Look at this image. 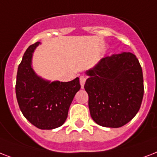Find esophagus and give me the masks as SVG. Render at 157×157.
Segmentation results:
<instances>
[{
    "label": "esophagus",
    "instance_id": "obj_1",
    "mask_svg": "<svg viewBox=\"0 0 157 157\" xmlns=\"http://www.w3.org/2000/svg\"><path fill=\"white\" fill-rule=\"evenodd\" d=\"M86 76H80V83H81V88H84V85H85V83H86Z\"/></svg>",
    "mask_w": 157,
    "mask_h": 157
}]
</instances>
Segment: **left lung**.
<instances>
[{
	"label": "left lung",
	"mask_w": 157,
	"mask_h": 157,
	"mask_svg": "<svg viewBox=\"0 0 157 157\" xmlns=\"http://www.w3.org/2000/svg\"><path fill=\"white\" fill-rule=\"evenodd\" d=\"M92 119L100 126L120 128L134 118L142 105L144 86L138 59L131 52L104 57L86 71Z\"/></svg>",
	"instance_id": "8db88e82"
}]
</instances>
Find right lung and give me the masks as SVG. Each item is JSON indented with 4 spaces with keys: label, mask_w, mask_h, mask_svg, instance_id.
Returning <instances> with one entry per match:
<instances>
[{
    "label": "right lung",
    "mask_w": 157,
    "mask_h": 157,
    "mask_svg": "<svg viewBox=\"0 0 157 157\" xmlns=\"http://www.w3.org/2000/svg\"><path fill=\"white\" fill-rule=\"evenodd\" d=\"M37 42L29 47L19 65L15 93L23 115L39 129L57 128L65 123L76 92L81 89L78 77L68 82L44 80L32 67Z\"/></svg>",
    "instance_id": "obj_1"
}]
</instances>
